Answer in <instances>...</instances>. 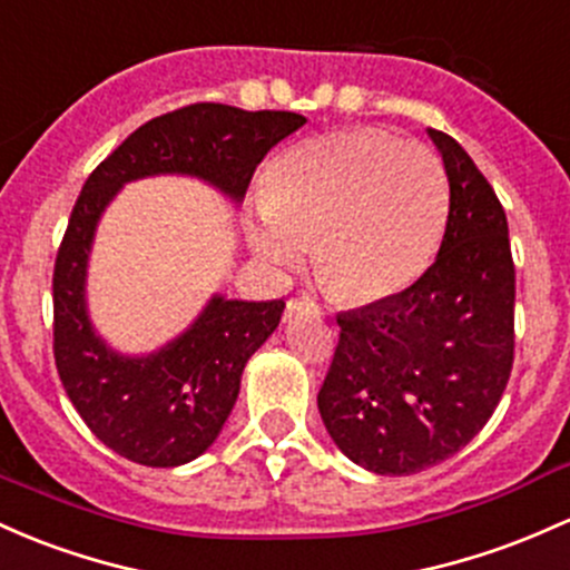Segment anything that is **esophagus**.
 <instances>
[{"label":"esophagus","instance_id":"obj_1","mask_svg":"<svg viewBox=\"0 0 570 570\" xmlns=\"http://www.w3.org/2000/svg\"><path fill=\"white\" fill-rule=\"evenodd\" d=\"M303 308H316V303L311 297H292L289 303H286V316L297 314V311H303Z\"/></svg>","mask_w":570,"mask_h":570}]
</instances>
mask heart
Segmentation results:
<instances>
[{"label": "heart", "mask_w": 570, "mask_h": 570, "mask_svg": "<svg viewBox=\"0 0 570 570\" xmlns=\"http://www.w3.org/2000/svg\"><path fill=\"white\" fill-rule=\"evenodd\" d=\"M449 178L438 154L376 127L318 135L273 159L248 240L295 271L314 246L318 284L346 303H381L422 278L441 248Z\"/></svg>", "instance_id": "obj_1"}]
</instances>
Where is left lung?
Returning <instances> with one entry per match:
<instances>
[{"label": "left lung", "mask_w": 570, "mask_h": 570, "mask_svg": "<svg viewBox=\"0 0 570 570\" xmlns=\"http://www.w3.org/2000/svg\"><path fill=\"white\" fill-rule=\"evenodd\" d=\"M449 175L433 265L403 295L337 316L318 414L343 454L411 476L458 454L498 409L514 365L509 222L454 137L430 129Z\"/></svg>", "instance_id": "obj_1"}]
</instances>
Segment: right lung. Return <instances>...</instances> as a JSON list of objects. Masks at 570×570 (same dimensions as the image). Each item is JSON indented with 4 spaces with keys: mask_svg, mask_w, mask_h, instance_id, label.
Listing matches in <instances>:
<instances>
[{
    "mask_svg": "<svg viewBox=\"0 0 570 570\" xmlns=\"http://www.w3.org/2000/svg\"><path fill=\"white\" fill-rule=\"evenodd\" d=\"M305 124L299 112L197 102L135 129L86 178L53 265V356L75 411L105 446L151 468L184 465L222 433L240 373L284 314V299L214 297L184 335L151 356H121L86 316V259L105 205L127 180L197 175L235 203L267 151Z\"/></svg>",
    "mask_w": 570,
    "mask_h": 570,
    "instance_id": "right-lung-1",
    "label": "right lung"
}]
</instances>
